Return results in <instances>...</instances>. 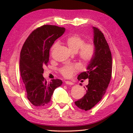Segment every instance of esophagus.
<instances>
[{
	"instance_id": "obj_1",
	"label": "esophagus",
	"mask_w": 133,
	"mask_h": 133,
	"mask_svg": "<svg viewBox=\"0 0 133 133\" xmlns=\"http://www.w3.org/2000/svg\"><path fill=\"white\" fill-rule=\"evenodd\" d=\"M65 83H66V85H73L74 83H72V82H70V81H65Z\"/></svg>"
}]
</instances>
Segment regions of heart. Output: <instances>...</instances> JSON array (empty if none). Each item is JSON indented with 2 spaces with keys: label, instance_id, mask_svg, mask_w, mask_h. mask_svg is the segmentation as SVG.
Returning <instances> with one entry per match:
<instances>
[{
  "label": "heart",
  "instance_id": "b5f03b06",
  "mask_svg": "<svg viewBox=\"0 0 133 133\" xmlns=\"http://www.w3.org/2000/svg\"><path fill=\"white\" fill-rule=\"evenodd\" d=\"M65 43L69 49L72 52L78 51L79 58L84 62H88L92 59L94 53V46L91 43H85V40L77 35H72L67 37ZM58 46L57 43H54L51 50H54ZM81 70V66L76 63L65 65L61 68L60 72L63 77H71L76 72Z\"/></svg>",
  "mask_w": 133,
  "mask_h": 133
}]
</instances>
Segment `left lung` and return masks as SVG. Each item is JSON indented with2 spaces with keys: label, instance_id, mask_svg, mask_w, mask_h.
I'll use <instances>...</instances> for the list:
<instances>
[{
  "label": "left lung",
  "instance_id": "8db88e82",
  "mask_svg": "<svg viewBox=\"0 0 133 133\" xmlns=\"http://www.w3.org/2000/svg\"><path fill=\"white\" fill-rule=\"evenodd\" d=\"M93 29L94 53L87 68V71L78 76L77 79H88L85 87L86 94L75 102L78 108L90 110L101 101L106 92L112 73V57L110 49L102 32L96 27Z\"/></svg>",
  "mask_w": 133,
  "mask_h": 133
}]
</instances>
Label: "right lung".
Returning a JSON list of instances; mask_svg holds the SVG:
<instances>
[{"instance_id": "1", "label": "right lung", "mask_w": 133, "mask_h": 133, "mask_svg": "<svg viewBox=\"0 0 133 133\" xmlns=\"http://www.w3.org/2000/svg\"><path fill=\"white\" fill-rule=\"evenodd\" d=\"M65 28L43 25L33 31L27 38L21 52L19 69L29 101L36 107L46 106L54 91L62 84L60 79L47 82L43 77L50 50L54 41L64 33Z\"/></svg>"}]
</instances>
